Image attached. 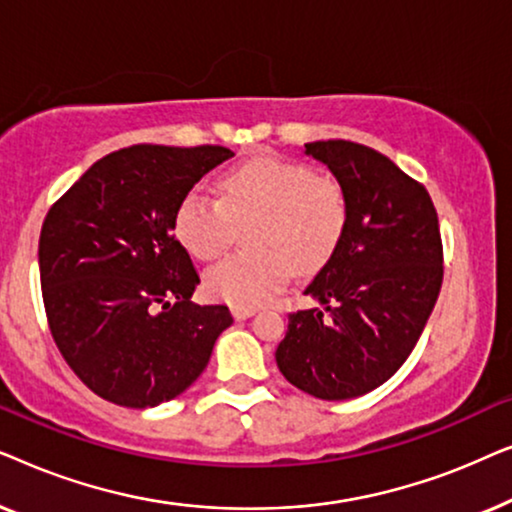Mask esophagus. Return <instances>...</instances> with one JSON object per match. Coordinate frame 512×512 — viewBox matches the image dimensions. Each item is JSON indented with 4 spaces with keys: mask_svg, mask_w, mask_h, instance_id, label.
Wrapping results in <instances>:
<instances>
[{
    "mask_svg": "<svg viewBox=\"0 0 512 512\" xmlns=\"http://www.w3.org/2000/svg\"><path fill=\"white\" fill-rule=\"evenodd\" d=\"M230 312H233V317H235L237 321H242V319H249L251 314H254L256 310H254V307H240V305H233V307H230Z\"/></svg>",
    "mask_w": 512,
    "mask_h": 512,
    "instance_id": "34e87169",
    "label": "esophagus"
}]
</instances>
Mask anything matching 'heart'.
<instances>
[{"mask_svg": "<svg viewBox=\"0 0 512 512\" xmlns=\"http://www.w3.org/2000/svg\"><path fill=\"white\" fill-rule=\"evenodd\" d=\"M251 221L247 244L254 251L223 258L205 275L209 296L240 307L268 303L296 270L312 275L324 268L347 228L345 188L296 160L258 156L221 179V200L188 191L174 214V233L188 254L212 261L235 226Z\"/></svg>", "mask_w": 512, "mask_h": 512, "instance_id": "b5f03b06", "label": "heart"}]
</instances>
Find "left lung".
<instances>
[{
  "mask_svg": "<svg viewBox=\"0 0 512 512\" xmlns=\"http://www.w3.org/2000/svg\"><path fill=\"white\" fill-rule=\"evenodd\" d=\"M347 195L345 235L289 314L275 359L293 387L321 401L368 394L403 366L443 284V242L426 188L380 151L328 139L305 144Z\"/></svg>",
  "mask_w": 512,
  "mask_h": 512,
  "instance_id": "8db88e82",
  "label": "left lung"
}]
</instances>
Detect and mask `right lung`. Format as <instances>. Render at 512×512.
Wrapping results in <instances>:
<instances>
[{"label":"right lung","instance_id":"right-lung-1","mask_svg":"<svg viewBox=\"0 0 512 512\" xmlns=\"http://www.w3.org/2000/svg\"><path fill=\"white\" fill-rule=\"evenodd\" d=\"M226 146L135 144L90 167L48 209L39 237L51 335L90 391L156 408L207 368L233 324L226 305H195L200 284L174 237V214Z\"/></svg>","mask_w":512,"mask_h":512}]
</instances>
